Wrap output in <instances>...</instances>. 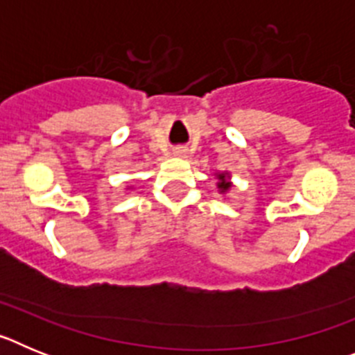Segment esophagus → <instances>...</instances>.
I'll return each instance as SVG.
<instances>
[{
    "label": "esophagus",
    "instance_id": "1",
    "mask_svg": "<svg viewBox=\"0 0 355 355\" xmlns=\"http://www.w3.org/2000/svg\"><path fill=\"white\" fill-rule=\"evenodd\" d=\"M181 153H183V150H178V155H181Z\"/></svg>",
    "mask_w": 355,
    "mask_h": 355
}]
</instances>
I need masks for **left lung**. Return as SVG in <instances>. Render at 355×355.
Wrapping results in <instances>:
<instances>
[{
  "label": "left lung",
  "mask_w": 355,
  "mask_h": 355,
  "mask_svg": "<svg viewBox=\"0 0 355 355\" xmlns=\"http://www.w3.org/2000/svg\"><path fill=\"white\" fill-rule=\"evenodd\" d=\"M216 178H218V183H216V187H218V190H220L222 193L227 192L229 188L233 187V184H231V181H229V175L224 174V172H220V174H216Z\"/></svg>",
  "instance_id": "left-lung-1"
}]
</instances>
